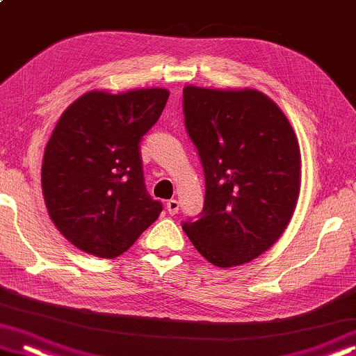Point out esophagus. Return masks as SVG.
<instances>
[{
  "instance_id": "34e87169",
  "label": "esophagus",
  "mask_w": 356,
  "mask_h": 356,
  "mask_svg": "<svg viewBox=\"0 0 356 356\" xmlns=\"http://www.w3.org/2000/svg\"><path fill=\"white\" fill-rule=\"evenodd\" d=\"M166 209L171 216L177 214V212H179V201L177 200H169L166 203Z\"/></svg>"
}]
</instances>
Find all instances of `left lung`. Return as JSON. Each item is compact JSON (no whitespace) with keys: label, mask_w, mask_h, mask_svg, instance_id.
I'll list each match as a JSON object with an SVG mask.
<instances>
[{"label":"left lung","mask_w":356,"mask_h":356,"mask_svg":"<svg viewBox=\"0 0 356 356\" xmlns=\"http://www.w3.org/2000/svg\"><path fill=\"white\" fill-rule=\"evenodd\" d=\"M185 127L206 195L184 232L217 267L251 262L283 235L300 193V148L277 104L257 89L184 88Z\"/></svg>","instance_id":"8db88e82"}]
</instances>
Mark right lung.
Returning a JSON list of instances; mask_svg holds the SVG:
<instances>
[{"mask_svg":"<svg viewBox=\"0 0 356 356\" xmlns=\"http://www.w3.org/2000/svg\"><path fill=\"white\" fill-rule=\"evenodd\" d=\"M168 97L164 88L89 91L60 115L41 188L47 214L73 246L115 259L158 219L163 206L145 190L139 144Z\"/></svg>","mask_w":356,"mask_h":356,"instance_id":"1","label":"right lung"}]
</instances>
